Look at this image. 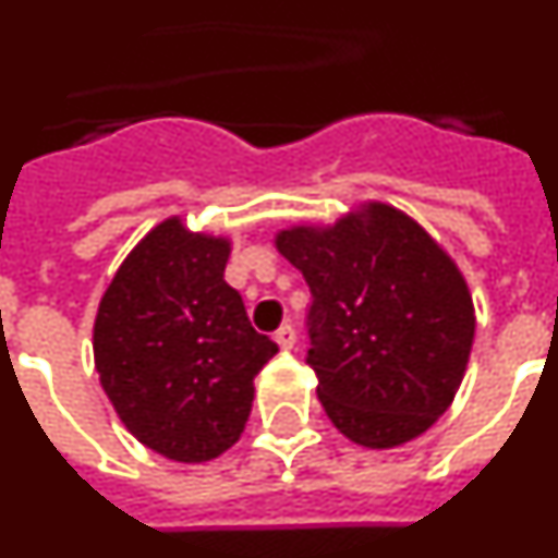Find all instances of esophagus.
<instances>
[{
	"instance_id": "esophagus-1",
	"label": "esophagus",
	"mask_w": 558,
	"mask_h": 558,
	"mask_svg": "<svg viewBox=\"0 0 558 558\" xmlns=\"http://www.w3.org/2000/svg\"><path fill=\"white\" fill-rule=\"evenodd\" d=\"M276 343H279V347L282 349H293V343H295V329L290 327V324H282V327L276 329Z\"/></svg>"
}]
</instances>
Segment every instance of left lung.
Segmentation results:
<instances>
[{"label": "left lung", "instance_id": "obj_1", "mask_svg": "<svg viewBox=\"0 0 558 558\" xmlns=\"http://www.w3.org/2000/svg\"><path fill=\"white\" fill-rule=\"evenodd\" d=\"M276 248L313 293L307 366L332 425L372 450L422 436L450 408L475 338L456 263L388 204L279 231Z\"/></svg>", "mask_w": 558, "mask_h": 558}]
</instances>
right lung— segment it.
<instances>
[{"mask_svg":"<svg viewBox=\"0 0 558 558\" xmlns=\"http://www.w3.org/2000/svg\"><path fill=\"white\" fill-rule=\"evenodd\" d=\"M229 251L226 236L165 220L128 254L97 310L102 391L122 425L172 461H211L234 445L254 377L279 352L226 284Z\"/></svg>","mask_w":558,"mask_h":558,"instance_id":"right-lung-1","label":"right lung"}]
</instances>
